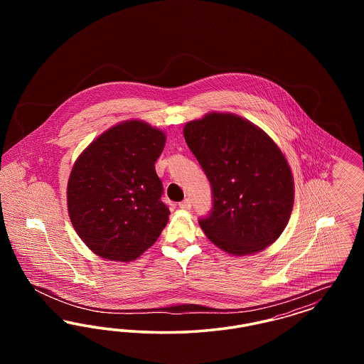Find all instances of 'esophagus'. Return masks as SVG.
<instances>
[{
  "label": "esophagus",
  "instance_id": "esophagus-1",
  "mask_svg": "<svg viewBox=\"0 0 364 364\" xmlns=\"http://www.w3.org/2000/svg\"><path fill=\"white\" fill-rule=\"evenodd\" d=\"M178 206H180V208H183V210H191V206H192V205H191V199H188V198L184 199L183 202L178 203Z\"/></svg>",
  "mask_w": 364,
  "mask_h": 364
}]
</instances>
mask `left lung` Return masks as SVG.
Returning <instances> with one entry per match:
<instances>
[{"instance_id": "left-lung-1", "label": "left lung", "mask_w": 364, "mask_h": 364, "mask_svg": "<svg viewBox=\"0 0 364 364\" xmlns=\"http://www.w3.org/2000/svg\"><path fill=\"white\" fill-rule=\"evenodd\" d=\"M184 138L208 176L213 208L199 225L232 255L273 244L294 208V177L277 144L230 113H208L184 125Z\"/></svg>"}]
</instances>
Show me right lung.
Instances as JSON below:
<instances>
[{"label":"right lung","instance_id":"right-lung-1","mask_svg":"<svg viewBox=\"0 0 364 364\" xmlns=\"http://www.w3.org/2000/svg\"><path fill=\"white\" fill-rule=\"evenodd\" d=\"M165 140L162 131L131 120L107 129L76 159L67 188L70 223L101 258L136 259L168 224L156 172Z\"/></svg>","mask_w":364,"mask_h":364}]
</instances>
